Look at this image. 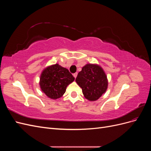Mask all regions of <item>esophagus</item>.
<instances>
[{"label":"esophagus","mask_w":151,"mask_h":151,"mask_svg":"<svg viewBox=\"0 0 151 151\" xmlns=\"http://www.w3.org/2000/svg\"><path fill=\"white\" fill-rule=\"evenodd\" d=\"M73 76H74V77H75V78H76V77H77V72L74 73V74H73Z\"/></svg>","instance_id":"obj_1"}]
</instances>
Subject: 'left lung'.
Wrapping results in <instances>:
<instances>
[{"label": "left lung", "instance_id": "left-lung-1", "mask_svg": "<svg viewBox=\"0 0 151 151\" xmlns=\"http://www.w3.org/2000/svg\"><path fill=\"white\" fill-rule=\"evenodd\" d=\"M76 82L83 91L84 97L89 101H96L108 88L107 76L101 66L88 63L82 68Z\"/></svg>", "mask_w": 151, "mask_h": 151}]
</instances>
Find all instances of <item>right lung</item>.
<instances>
[{"label": "right lung", "instance_id": "obj_1", "mask_svg": "<svg viewBox=\"0 0 151 151\" xmlns=\"http://www.w3.org/2000/svg\"><path fill=\"white\" fill-rule=\"evenodd\" d=\"M75 78L66 68L58 63L46 67L40 78V86L48 98L57 99L65 93L66 88Z\"/></svg>", "mask_w": 151, "mask_h": 151}]
</instances>
